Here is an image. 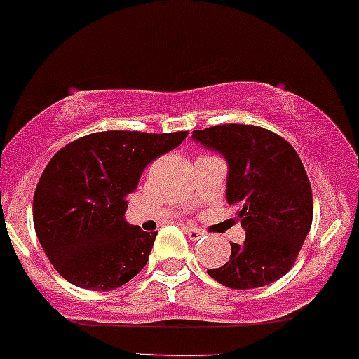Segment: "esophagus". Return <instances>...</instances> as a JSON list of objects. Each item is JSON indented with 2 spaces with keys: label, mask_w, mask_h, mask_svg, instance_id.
Wrapping results in <instances>:
<instances>
[{
  "label": "esophagus",
  "mask_w": 359,
  "mask_h": 359,
  "mask_svg": "<svg viewBox=\"0 0 359 359\" xmlns=\"http://www.w3.org/2000/svg\"><path fill=\"white\" fill-rule=\"evenodd\" d=\"M184 231H186V235L192 242H196V240H199L204 235V231L198 230V228H184Z\"/></svg>",
  "instance_id": "1"
}]
</instances>
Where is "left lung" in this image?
Here are the masks:
<instances>
[{
    "label": "left lung",
    "mask_w": 359,
    "mask_h": 359,
    "mask_svg": "<svg viewBox=\"0 0 359 359\" xmlns=\"http://www.w3.org/2000/svg\"><path fill=\"white\" fill-rule=\"evenodd\" d=\"M192 140L226 160V201L238 208L245 230V242L230 243L228 262L208 274L231 290L278 281L293 267L312 226V187L298 153L259 126H212L192 133Z\"/></svg>",
    "instance_id": "1"
}]
</instances>
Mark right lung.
Returning a JSON list of instances; mask_svg holds the SVG:
<instances>
[{
	"mask_svg": "<svg viewBox=\"0 0 359 359\" xmlns=\"http://www.w3.org/2000/svg\"><path fill=\"white\" fill-rule=\"evenodd\" d=\"M189 133H93L47 163L34 194V224L47 259L78 288L109 291L147 266L156 231L124 219L128 194L147 165Z\"/></svg>",
	"mask_w": 359,
	"mask_h": 359,
	"instance_id": "1",
	"label": "right lung"
}]
</instances>
